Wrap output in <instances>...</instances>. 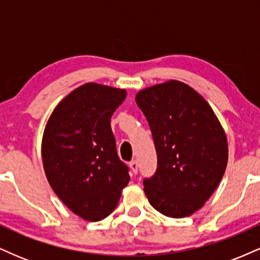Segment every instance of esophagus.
Instances as JSON below:
<instances>
[{"label": "esophagus", "instance_id": "esophagus-1", "mask_svg": "<svg viewBox=\"0 0 260 260\" xmlns=\"http://www.w3.org/2000/svg\"><path fill=\"white\" fill-rule=\"evenodd\" d=\"M129 168H131V170H132V172L134 175L137 174V172H138V162H137V160H132L129 162Z\"/></svg>", "mask_w": 260, "mask_h": 260}]
</instances>
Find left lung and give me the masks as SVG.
I'll use <instances>...</instances> for the list:
<instances>
[{
	"instance_id": "left-lung-1",
	"label": "left lung",
	"mask_w": 260,
	"mask_h": 260,
	"mask_svg": "<svg viewBox=\"0 0 260 260\" xmlns=\"http://www.w3.org/2000/svg\"><path fill=\"white\" fill-rule=\"evenodd\" d=\"M156 149L157 168L144 178L148 201L164 215L184 217L201 209L221 181L228 140L213 109L177 80L139 91Z\"/></svg>"
}]
</instances>
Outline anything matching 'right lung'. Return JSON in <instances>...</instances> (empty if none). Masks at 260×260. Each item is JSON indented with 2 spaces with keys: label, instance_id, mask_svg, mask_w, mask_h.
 I'll return each mask as SVG.
<instances>
[{
  "label": "right lung",
  "instance_id": "1",
  "mask_svg": "<svg viewBox=\"0 0 260 260\" xmlns=\"http://www.w3.org/2000/svg\"><path fill=\"white\" fill-rule=\"evenodd\" d=\"M126 90L88 83L53 110L43 137V162L50 186L74 214L99 221L115 210L129 182L111 124Z\"/></svg>",
  "mask_w": 260,
  "mask_h": 260
}]
</instances>
